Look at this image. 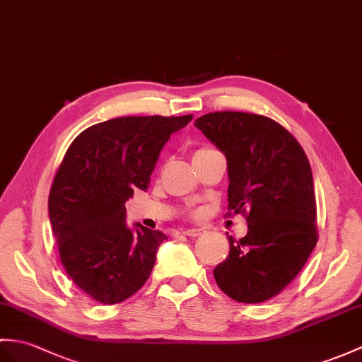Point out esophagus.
Instances as JSON below:
<instances>
[{
	"label": "esophagus",
	"instance_id": "34e87169",
	"mask_svg": "<svg viewBox=\"0 0 362 362\" xmlns=\"http://www.w3.org/2000/svg\"><path fill=\"white\" fill-rule=\"evenodd\" d=\"M185 236H189V238H197V236H202V234L205 233V230L204 228H188V230H185V231H182Z\"/></svg>",
	"mask_w": 362,
	"mask_h": 362
}]
</instances>
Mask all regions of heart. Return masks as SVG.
<instances>
[{"label": "heart", "instance_id": "b5f03b06", "mask_svg": "<svg viewBox=\"0 0 362 362\" xmlns=\"http://www.w3.org/2000/svg\"><path fill=\"white\" fill-rule=\"evenodd\" d=\"M208 149H211V148H200L199 151H196V153H204V151H208Z\"/></svg>", "mask_w": 362, "mask_h": 362}]
</instances>
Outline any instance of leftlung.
I'll list each match as a JSON object with an SVG mask.
<instances>
[{"instance_id":"8db88e82","label":"left lung","mask_w":362,"mask_h":362,"mask_svg":"<svg viewBox=\"0 0 362 362\" xmlns=\"http://www.w3.org/2000/svg\"><path fill=\"white\" fill-rule=\"evenodd\" d=\"M194 124L225 154L228 211L248 222L245 238L228 236L230 255L214 279L234 300L265 302L295 279L317 242L308 158L284 126L264 115L209 112Z\"/></svg>"}]
</instances>
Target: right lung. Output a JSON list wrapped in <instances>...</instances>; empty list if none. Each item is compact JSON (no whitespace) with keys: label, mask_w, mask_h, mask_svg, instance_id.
I'll return each mask as SVG.
<instances>
[{"label":"right lung","mask_w":362,"mask_h":362,"mask_svg":"<svg viewBox=\"0 0 362 362\" xmlns=\"http://www.w3.org/2000/svg\"><path fill=\"white\" fill-rule=\"evenodd\" d=\"M192 120L119 117L97 123L67 148L49 192V221L67 276L102 304L139 291L166 239L158 230L126 225L124 202L148 189L170 136Z\"/></svg>","instance_id":"1"}]
</instances>
